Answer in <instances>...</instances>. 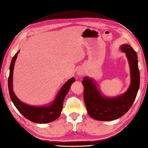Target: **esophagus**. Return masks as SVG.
<instances>
[{"label":"esophagus","instance_id":"34e87169","mask_svg":"<svg viewBox=\"0 0 148 148\" xmlns=\"http://www.w3.org/2000/svg\"><path fill=\"white\" fill-rule=\"evenodd\" d=\"M85 73V70L84 69H83V68H79V69L77 70V76H82Z\"/></svg>","mask_w":148,"mask_h":148}]
</instances>
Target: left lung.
<instances>
[{
  "label": "left lung",
  "instance_id": "8db88e82",
  "mask_svg": "<svg viewBox=\"0 0 148 148\" xmlns=\"http://www.w3.org/2000/svg\"><path fill=\"white\" fill-rule=\"evenodd\" d=\"M120 49L125 53L130 68L131 84L127 91L115 97L103 95L94 79L88 77L83 78L84 86V99L88 114L97 121H109L123 116L134 103L140 85V73L138 56L127 44L121 45Z\"/></svg>",
  "mask_w": 148,
  "mask_h": 148
}]
</instances>
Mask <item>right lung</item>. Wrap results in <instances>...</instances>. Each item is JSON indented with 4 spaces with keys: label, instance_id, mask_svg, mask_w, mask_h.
<instances>
[{
    "label": "right lung",
    "instance_id": "1",
    "mask_svg": "<svg viewBox=\"0 0 148 148\" xmlns=\"http://www.w3.org/2000/svg\"><path fill=\"white\" fill-rule=\"evenodd\" d=\"M19 51H18L14 56L10 64L8 88L10 99L19 112L28 120L38 124L49 123L55 121L60 117L62 112L64 99L70 90L71 85L75 82V78H71L62 86L52 102L42 106L28 105L18 99L13 90L14 68Z\"/></svg>",
    "mask_w": 148,
    "mask_h": 148
}]
</instances>
